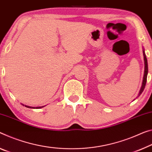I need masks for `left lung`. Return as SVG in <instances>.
I'll list each match as a JSON object with an SVG mask.
<instances>
[{"label":"left lung","mask_w":152,"mask_h":152,"mask_svg":"<svg viewBox=\"0 0 152 152\" xmlns=\"http://www.w3.org/2000/svg\"><path fill=\"white\" fill-rule=\"evenodd\" d=\"M143 58H144V64H145V70H144V75H143V82H142V85H141V87L140 88V91H139V93L138 94V96H137V97H138L139 96H140L141 94L143 93L144 88H145V85H146V82H147V76H148V60H147V57H146V55H145V50H144L143 48Z\"/></svg>","instance_id":"left-lung-1"}]
</instances>
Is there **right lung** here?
Here are the masks:
<instances>
[{
	"label": "right lung",
	"instance_id": "1",
	"mask_svg": "<svg viewBox=\"0 0 152 152\" xmlns=\"http://www.w3.org/2000/svg\"><path fill=\"white\" fill-rule=\"evenodd\" d=\"M21 105H24V106L26 107H28V108H33V109H34V108H37V109H39V108H41V107H43L44 106H42V107H30V106H28V105H23L21 103Z\"/></svg>",
	"mask_w": 152,
	"mask_h": 152
}]
</instances>
